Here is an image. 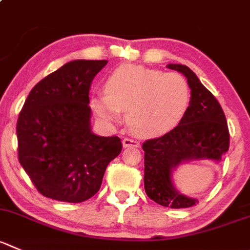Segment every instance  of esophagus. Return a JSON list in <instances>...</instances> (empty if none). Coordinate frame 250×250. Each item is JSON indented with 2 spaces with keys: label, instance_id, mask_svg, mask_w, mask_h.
<instances>
[{
  "label": "esophagus",
  "instance_id": "1",
  "mask_svg": "<svg viewBox=\"0 0 250 250\" xmlns=\"http://www.w3.org/2000/svg\"><path fill=\"white\" fill-rule=\"evenodd\" d=\"M123 147H140V142L132 139H124L123 140Z\"/></svg>",
  "mask_w": 250,
  "mask_h": 250
}]
</instances>
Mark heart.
Instances as JSON below:
<instances>
[{
    "instance_id": "heart-1",
    "label": "heart",
    "mask_w": 250,
    "mask_h": 250,
    "mask_svg": "<svg viewBox=\"0 0 250 250\" xmlns=\"http://www.w3.org/2000/svg\"><path fill=\"white\" fill-rule=\"evenodd\" d=\"M190 101V85L180 73L125 63L109 75L105 96L93 97L92 105L109 121H115L119 111H127V125L135 135L156 137L179 125Z\"/></svg>"
}]
</instances>
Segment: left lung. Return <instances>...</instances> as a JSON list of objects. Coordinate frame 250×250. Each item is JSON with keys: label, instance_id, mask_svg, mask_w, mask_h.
Masks as SVG:
<instances>
[{"label": "left lung", "instance_id": "8db88e82", "mask_svg": "<svg viewBox=\"0 0 250 250\" xmlns=\"http://www.w3.org/2000/svg\"><path fill=\"white\" fill-rule=\"evenodd\" d=\"M167 67L187 77L191 89V101L178 126L142 145L144 184L147 196L154 203L170 208H185L199 201L175 189L173 172L190 161L210 159L220 162L229 147V132L220 103L198 76L180 63H169Z\"/></svg>", "mask_w": 250, "mask_h": 250}]
</instances>
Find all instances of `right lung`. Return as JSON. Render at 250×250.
Wrapping results in <instances>:
<instances>
[{
    "label": "right lung",
    "mask_w": 250,
    "mask_h": 250,
    "mask_svg": "<svg viewBox=\"0 0 250 250\" xmlns=\"http://www.w3.org/2000/svg\"><path fill=\"white\" fill-rule=\"evenodd\" d=\"M106 60L65 63L34 85L17 121L20 163L40 194L82 203L101 189L121 152L119 137L91 129L89 87Z\"/></svg>",
    "instance_id": "right-lung-1"
}]
</instances>
